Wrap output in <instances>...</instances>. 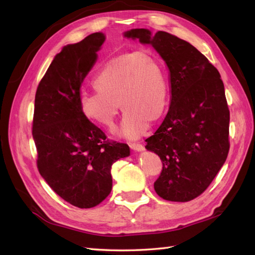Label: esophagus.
I'll return each instance as SVG.
<instances>
[{"instance_id": "esophagus-1", "label": "esophagus", "mask_w": 255, "mask_h": 255, "mask_svg": "<svg viewBox=\"0 0 255 255\" xmlns=\"http://www.w3.org/2000/svg\"><path fill=\"white\" fill-rule=\"evenodd\" d=\"M129 147H130L134 151H142V150H144V145L142 143H139V142L130 143V144H129Z\"/></svg>"}]
</instances>
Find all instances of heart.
I'll use <instances>...</instances> for the list:
<instances>
[{
    "mask_svg": "<svg viewBox=\"0 0 255 255\" xmlns=\"http://www.w3.org/2000/svg\"><path fill=\"white\" fill-rule=\"evenodd\" d=\"M93 84L96 91L80 95L81 112L112 130L121 102L125 110L122 134L128 139L142 136L150 122L163 115L169 101L164 69L152 52L145 50L111 58L97 71Z\"/></svg>",
    "mask_w": 255,
    "mask_h": 255,
    "instance_id": "1",
    "label": "heart"
}]
</instances>
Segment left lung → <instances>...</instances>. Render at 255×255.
Segmentation results:
<instances>
[{
    "label": "left lung",
    "instance_id": "1",
    "mask_svg": "<svg viewBox=\"0 0 255 255\" xmlns=\"http://www.w3.org/2000/svg\"><path fill=\"white\" fill-rule=\"evenodd\" d=\"M125 36L152 45L170 70L169 112L145 148L163 165L156 194L189 202L207 189L229 152L230 112L220 74L196 48L169 32L140 28Z\"/></svg>",
    "mask_w": 255,
    "mask_h": 255
}]
</instances>
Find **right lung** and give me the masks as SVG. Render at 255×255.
<instances>
[{
    "mask_svg": "<svg viewBox=\"0 0 255 255\" xmlns=\"http://www.w3.org/2000/svg\"><path fill=\"white\" fill-rule=\"evenodd\" d=\"M105 40L94 32L63 47L38 84L32 117L37 167L59 196L79 208L101 204L113 186L114 162L130 154L80 110V88Z\"/></svg>",
    "mask_w": 255,
    "mask_h": 255,
    "instance_id": "right-lung-1",
    "label": "right lung"
}]
</instances>
